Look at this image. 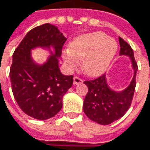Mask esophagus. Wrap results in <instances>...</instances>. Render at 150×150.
I'll use <instances>...</instances> for the list:
<instances>
[{"mask_svg":"<svg viewBox=\"0 0 150 150\" xmlns=\"http://www.w3.org/2000/svg\"><path fill=\"white\" fill-rule=\"evenodd\" d=\"M82 79L81 78H80V77H78V76H75L74 77V84L75 85H77V84H81V83H82Z\"/></svg>","mask_w":150,"mask_h":150,"instance_id":"1","label":"esophagus"}]
</instances>
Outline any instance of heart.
<instances>
[{"mask_svg": "<svg viewBox=\"0 0 150 150\" xmlns=\"http://www.w3.org/2000/svg\"><path fill=\"white\" fill-rule=\"evenodd\" d=\"M117 43L103 33H93L75 39L69 51L63 53V61L69 69H74L78 60L83 61V70L87 75L97 76L109 67L117 52Z\"/></svg>", "mask_w": 150, "mask_h": 150, "instance_id": "heart-1", "label": "heart"}]
</instances>
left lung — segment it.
Instances as JSON below:
<instances>
[{"label":"left lung","instance_id":"left-lung-1","mask_svg":"<svg viewBox=\"0 0 150 150\" xmlns=\"http://www.w3.org/2000/svg\"><path fill=\"white\" fill-rule=\"evenodd\" d=\"M120 55H126L131 59L134 69V76L129 87L122 92H115L110 88L106 82L105 75L85 81L88 92L83 103V111L92 121L100 125H107L119 119L129 108L136 88V75L137 63L134 57V52L129 44L122 38H118Z\"/></svg>","mask_w":150,"mask_h":150}]
</instances>
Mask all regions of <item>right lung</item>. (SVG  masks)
<instances>
[{"label": "right lung", "instance_id": "add662e5", "mask_svg": "<svg viewBox=\"0 0 150 150\" xmlns=\"http://www.w3.org/2000/svg\"><path fill=\"white\" fill-rule=\"evenodd\" d=\"M67 38L49 23L32 29L13 55L10 68L12 91L20 108L28 116L45 120L57 115L62 107V97L73 85V75L62 74L58 59ZM52 46L55 55L43 65L33 62L30 50Z\"/></svg>", "mask_w": 150, "mask_h": 150}]
</instances>
